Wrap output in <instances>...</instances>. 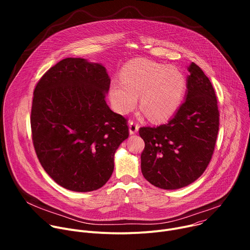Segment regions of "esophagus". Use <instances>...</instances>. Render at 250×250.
Wrapping results in <instances>:
<instances>
[{
    "label": "esophagus",
    "mask_w": 250,
    "mask_h": 250,
    "mask_svg": "<svg viewBox=\"0 0 250 250\" xmlns=\"http://www.w3.org/2000/svg\"><path fill=\"white\" fill-rule=\"evenodd\" d=\"M128 127H129V133L130 134H135L138 131V124L136 122H129L128 123Z\"/></svg>",
    "instance_id": "obj_1"
}]
</instances>
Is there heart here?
I'll use <instances>...</instances> for the list:
<instances>
[{
	"mask_svg": "<svg viewBox=\"0 0 250 250\" xmlns=\"http://www.w3.org/2000/svg\"><path fill=\"white\" fill-rule=\"evenodd\" d=\"M186 86L181 71L149 60H135L123 70L121 81L111 84L110 99L119 114H127L140 96L141 109L152 121L171 116L179 106Z\"/></svg>",
	"mask_w": 250,
	"mask_h": 250,
	"instance_id": "heart-1",
	"label": "heart"
}]
</instances>
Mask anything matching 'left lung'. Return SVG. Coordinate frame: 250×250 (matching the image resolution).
<instances>
[{
	"label": "left lung",
	"mask_w": 250,
	"mask_h": 250,
	"mask_svg": "<svg viewBox=\"0 0 250 250\" xmlns=\"http://www.w3.org/2000/svg\"><path fill=\"white\" fill-rule=\"evenodd\" d=\"M186 98L167 124L144 126L141 172L155 187L180 189L196 181L215 149L220 113L215 90L194 62L188 67Z\"/></svg>",
	"instance_id": "obj_1"
}]
</instances>
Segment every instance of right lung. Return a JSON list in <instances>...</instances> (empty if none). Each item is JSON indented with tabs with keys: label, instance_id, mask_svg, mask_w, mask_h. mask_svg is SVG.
Masks as SVG:
<instances>
[{
	"label": "right lung",
	"instance_id": "right-lung-1",
	"mask_svg": "<svg viewBox=\"0 0 250 250\" xmlns=\"http://www.w3.org/2000/svg\"><path fill=\"white\" fill-rule=\"evenodd\" d=\"M110 84L102 64L69 57L35 86L33 146L45 172L65 189L98 190L113 174L115 152L128 137V126L105 103Z\"/></svg>",
	"mask_w": 250,
	"mask_h": 250
}]
</instances>
